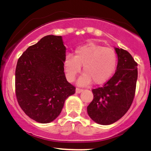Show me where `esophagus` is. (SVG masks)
Masks as SVG:
<instances>
[{
  "label": "esophagus",
  "instance_id": "obj_1",
  "mask_svg": "<svg viewBox=\"0 0 151 151\" xmlns=\"http://www.w3.org/2000/svg\"><path fill=\"white\" fill-rule=\"evenodd\" d=\"M83 89H81V88H77L76 89V93H81V92H83Z\"/></svg>",
  "mask_w": 151,
  "mask_h": 151
}]
</instances>
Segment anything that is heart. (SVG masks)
Masks as SVG:
<instances>
[{"instance_id":"heart-1","label":"heart","mask_w":151,"mask_h":151,"mask_svg":"<svg viewBox=\"0 0 151 151\" xmlns=\"http://www.w3.org/2000/svg\"><path fill=\"white\" fill-rule=\"evenodd\" d=\"M74 57L67 55L63 62L67 80L73 82L83 66L84 73L78 80L79 86H87L107 82L116 68L117 55L113 49L106 48L94 42L78 47Z\"/></svg>"}]
</instances>
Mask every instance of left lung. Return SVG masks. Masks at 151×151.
<instances>
[{
  "mask_svg": "<svg viewBox=\"0 0 151 151\" xmlns=\"http://www.w3.org/2000/svg\"><path fill=\"white\" fill-rule=\"evenodd\" d=\"M118 65L113 77L103 87L93 89V99L88 114L101 125H111L128 111L134 98L138 79V64L127 50L115 48Z\"/></svg>",
  "mask_w": 151,
  "mask_h": 151,
  "instance_id": "left-lung-1",
  "label": "left lung"
}]
</instances>
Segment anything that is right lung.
<instances>
[{
	"label": "right lung",
	"mask_w": 151,
	"mask_h": 151,
	"mask_svg": "<svg viewBox=\"0 0 151 151\" xmlns=\"http://www.w3.org/2000/svg\"><path fill=\"white\" fill-rule=\"evenodd\" d=\"M65 52L62 36L49 35L28 47L17 63V101L25 114L38 123L54 121L65 100L76 92L64 73Z\"/></svg>",
	"instance_id": "obj_1"
}]
</instances>
